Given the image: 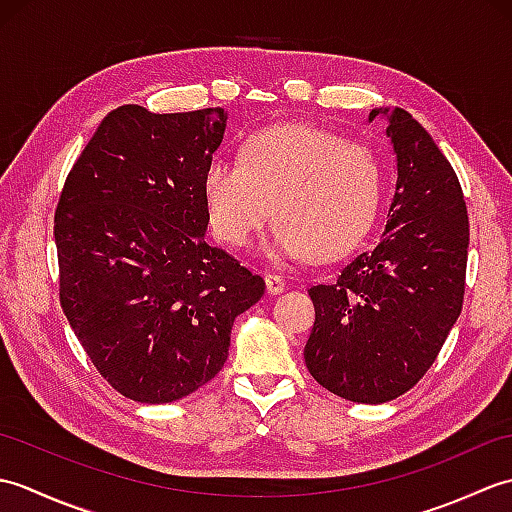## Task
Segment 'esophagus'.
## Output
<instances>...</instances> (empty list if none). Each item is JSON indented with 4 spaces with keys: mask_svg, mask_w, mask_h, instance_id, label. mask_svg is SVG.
Masks as SVG:
<instances>
[{
    "mask_svg": "<svg viewBox=\"0 0 512 512\" xmlns=\"http://www.w3.org/2000/svg\"><path fill=\"white\" fill-rule=\"evenodd\" d=\"M286 288V279L277 275V273H268L266 275V290L270 292V295H277V292H281Z\"/></svg>",
    "mask_w": 512,
    "mask_h": 512,
    "instance_id": "obj_1",
    "label": "esophagus"
}]
</instances>
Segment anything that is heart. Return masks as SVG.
Masks as SVG:
<instances>
[{"mask_svg": "<svg viewBox=\"0 0 512 512\" xmlns=\"http://www.w3.org/2000/svg\"><path fill=\"white\" fill-rule=\"evenodd\" d=\"M383 191V162L372 147L306 123L257 129L237 160L211 158L202 171L215 237L250 244L275 206L268 250L290 259L354 248L374 226Z\"/></svg>", "mask_w": 512, "mask_h": 512, "instance_id": "obj_1", "label": "heart"}]
</instances>
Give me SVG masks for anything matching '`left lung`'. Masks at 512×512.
Segmentation results:
<instances>
[{
	"label": "left lung",
	"mask_w": 512,
	"mask_h": 512,
	"mask_svg": "<svg viewBox=\"0 0 512 512\" xmlns=\"http://www.w3.org/2000/svg\"><path fill=\"white\" fill-rule=\"evenodd\" d=\"M396 156V193L378 242L312 286L308 372L332 394L380 405L436 361L464 301L469 215L451 162L416 118L376 107Z\"/></svg>",
	"instance_id": "8db88e82"
}]
</instances>
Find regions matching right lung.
Here are the masks:
<instances>
[{"mask_svg": "<svg viewBox=\"0 0 512 512\" xmlns=\"http://www.w3.org/2000/svg\"><path fill=\"white\" fill-rule=\"evenodd\" d=\"M222 107L110 112L63 184L54 213L59 297L76 339L118 394L162 405L226 363L239 314L266 284L206 244L202 171Z\"/></svg>", "mask_w": 512, "mask_h": 512, "instance_id": "add662e5", "label": "right lung"}]
</instances>
